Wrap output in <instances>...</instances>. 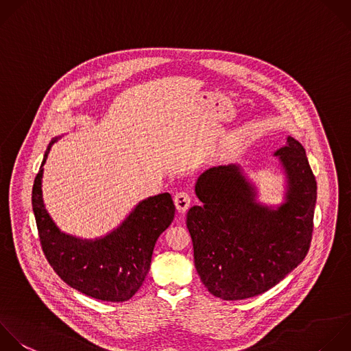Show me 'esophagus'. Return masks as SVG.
Segmentation results:
<instances>
[{"label":"esophagus","mask_w":351,"mask_h":351,"mask_svg":"<svg viewBox=\"0 0 351 351\" xmlns=\"http://www.w3.org/2000/svg\"><path fill=\"white\" fill-rule=\"evenodd\" d=\"M174 204L178 210V213H185L191 206V196L189 193L181 191L174 196Z\"/></svg>","instance_id":"34e87169"}]
</instances>
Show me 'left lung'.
<instances>
[{
	"mask_svg": "<svg viewBox=\"0 0 351 351\" xmlns=\"http://www.w3.org/2000/svg\"><path fill=\"white\" fill-rule=\"evenodd\" d=\"M285 176V202L271 208L236 165L197 178L186 226L202 282L223 300L247 299L274 287L306 256L313 233L317 182L299 141L288 136L274 152Z\"/></svg>",
	"mask_w": 351,
	"mask_h": 351,
	"instance_id": "8db88e82",
	"label": "left lung"
}]
</instances>
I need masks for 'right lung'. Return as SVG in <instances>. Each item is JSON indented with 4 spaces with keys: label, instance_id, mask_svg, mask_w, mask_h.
<instances>
[{
    "label": "right lung",
    "instance_id": "add662e5",
    "mask_svg": "<svg viewBox=\"0 0 351 351\" xmlns=\"http://www.w3.org/2000/svg\"><path fill=\"white\" fill-rule=\"evenodd\" d=\"M43 165L33 185V211L43 251L59 277L77 291L106 302L129 300L143 285L151 266L158 237L174 219L170 193L140 202L111 233L96 240H82L60 232L43 199Z\"/></svg>",
    "mask_w": 351,
    "mask_h": 351
}]
</instances>
